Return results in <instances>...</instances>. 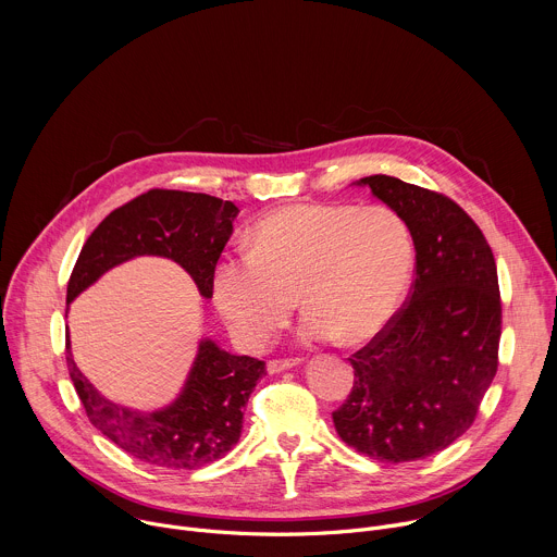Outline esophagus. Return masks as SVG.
<instances>
[{
	"mask_svg": "<svg viewBox=\"0 0 557 557\" xmlns=\"http://www.w3.org/2000/svg\"><path fill=\"white\" fill-rule=\"evenodd\" d=\"M295 366H299V359H271L267 363V370H269V374H280V372L290 370Z\"/></svg>",
	"mask_w": 557,
	"mask_h": 557,
	"instance_id": "obj_1",
	"label": "esophagus"
}]
</instances>
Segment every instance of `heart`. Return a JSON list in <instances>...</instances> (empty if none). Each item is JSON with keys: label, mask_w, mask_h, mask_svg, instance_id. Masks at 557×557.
Returning <instances> with one entry per match:
<instances>
[{"label": "heart", "mask_w": 557, "mask_h": 557, "mask_svg": "<svg viewBox=\"0 0 557 557\" xmlns=\"http://www.w3.org/2000/svg\"><path fill=\"white\" fill-rule=\"evenodd\" d=\"M249 253L213 271V301L235 342L260 350L288 320L295 295L306 310L304 344L342 337L363 344L385 329L412 275L406 220L385 205H288L249 231Z\"/></svg>", "instance_id": "heart-1"}]
</instances>
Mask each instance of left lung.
Segmentation results:
<instances>
[{
	"label": "left lung",
	"instance_id": "left-lung-1",
	"mask_svg": "<svg viewBox=\"0 0 557 557\" xmlns=\"http://www.w3.org/2000/svg\"><path fill=\"white\" fill-rule=\"evenodd\" d=\"M352 185L406 220L417 277L408 304L352 355V392L333 423L363 456L421 460L469 430L496 376V260L483 231L447 196L383 174Z\"/></svg>",
	"mask_w": 557,
	"mask_h": 557
}]
</instances>
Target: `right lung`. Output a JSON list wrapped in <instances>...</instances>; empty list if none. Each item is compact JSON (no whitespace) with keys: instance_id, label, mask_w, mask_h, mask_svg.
I'll return each mask as SVG.
<instances>
[{"instance_id":"1","label":"right lung","mask_w":557,"mask_h":557,"mask_svg":"<svg viewBox=\"0 0 557 557\" xmlns=\"http://www.w3.org/2000/svg\"><path fill=\"white\" fill-rule=\"evenodd\" d=\"M237 211L228 200L174 189H151L114 209L78 253L67 282V306L110 269L143 256L176 262L209 299L213 271ZM65 361L90 423L134 458L168 469H198L240 441L245 406L267 374L264 361L231 355L211 337H202L176 399L153 412H140L108 399L78 370L70 333Z\"/></svg>"}]
</instances>
